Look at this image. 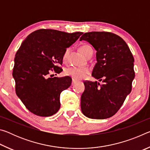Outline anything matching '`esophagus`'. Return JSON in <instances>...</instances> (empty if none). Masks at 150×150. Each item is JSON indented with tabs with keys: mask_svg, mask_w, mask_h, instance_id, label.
<instances>
[{
	"mask_svg": "<svg viewBox=\"0 0 150 150\" xmlns=\"http://www.w3.org/2000/svg\"><path fill=\"white\" fill-rule=\"evenodd\" d=\"M75 83H76V81H75L74 79H73V80H72V83H71V85H74L75 84Z\"/></svg>",
	"mask_w": 150,
	"mask_h": 150,
	"instance_id": "34e87169",
	"label": "esophagus"
}]
</instances>
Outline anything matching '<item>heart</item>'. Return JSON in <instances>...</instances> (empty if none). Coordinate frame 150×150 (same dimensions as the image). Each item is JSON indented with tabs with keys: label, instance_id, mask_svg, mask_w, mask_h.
Instances as JSON below:
<instances>
[{
	"label": "heart",
	"instance_id": "1",
	"mask_svg": "<svg viewBox=\"0 0 150 150\" xmlns=\"http://www.w3.org/2000/svg\"><path fill=\"white\" fill-rule=\"evenodd\" d=\"M80 51L85 57H87L91 53H93V49L90 45H83L80 47ZM69 54V49L67 48L63 53L62 59L63 62H66L67 60L68 55ZM90 69L87 67H70L67 68L65 70V73L67 75H69L73 79L75 80H81L87 77L88 74H89Z\"/></svg>",
	"mask_w": 150,
	"mask_h": 150
}]
</instances>
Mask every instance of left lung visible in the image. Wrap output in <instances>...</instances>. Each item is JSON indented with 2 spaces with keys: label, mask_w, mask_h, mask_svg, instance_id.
<instances>
[{
  "label": "left lung",
  "mask_w": 150,
  "mask_h": 150,
  "mask_svg": "<svg viewBox=\"0 0 150 150\" xmlns=\"http://www.w3.org/2000/svg\"><path fill=\"white\" fill-rule=\"evenodd\" d=\"M85 40L96 50L97 63L92 76L103 81H85L81 108L83 115L93 119L110 118L117 112L132 91L135 77L134 59L130 48L119 35L108 32L85 33Z\"/></svg>",
  "instance_id": "8db88e82"
}]
</instances>
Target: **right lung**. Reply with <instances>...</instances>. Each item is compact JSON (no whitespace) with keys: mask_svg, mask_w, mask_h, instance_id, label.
Instances as JSON below:
<instances>
[{"mask_svg":"<svg viewBox=\"0 0 150 150\" xmlns=\"http://www.w3.org/2000/svg\"><path fill=\"white\" fill-rule=\"evenodd\" d=\"M82 34L40 29L22 43L14 58L12 75L17 96L32 113L50 116L59 110L60 94L70 87L71 78L52 77L51 73L62 71L59 65L63 53Z\"/></svg>","mask_w":150,"mask_h":150,"instance_id":"obj_1","label":"right lung"}]
</instances>
